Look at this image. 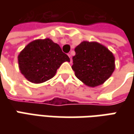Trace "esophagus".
Wrapping results in <instances>:
<instances>
[{
  "instance_id": "obj_1",
  "label": "esophagus",
  "mask_w": 134,
  "mask_h": 134,
  "mask_svg": "<svg viewBox=\"0 0 134 134\" xmlns=\"http://www.w3.org/2000/svg\"><path fill=\"white\" fill-rule=\"evenodd\" d=\"M68 56H69V57L70 58V61H71V63L72 62V57H71V54H68Z\"/></svg>"
}]
</instances>
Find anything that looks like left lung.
<instances>
[{"label":"left lung","mask_w":134,"mask_h":134,"mask_svg":"<svg viewBox=\"0 0 134 134\" xmlns=\"http://www.w3.org/2000/svg\"><path fill=\"white\" fill-rule=\"evenodd\" d=\"M71 66L75 76L84 84L95 87L103 84L115 69V57L105 46L83 41L75 49Z\"/></svg>","instance_id":"left-lung-1"}]
</instances>
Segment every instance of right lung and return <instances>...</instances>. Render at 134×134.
Instances as JSON below:
<instances>
[{
	"label": "right lung",
	"mask_w": 134,
	"mask_h": 134,
	"mask_svg": "<svg viewBox=\"0 0 134 134\" xmlns=\"http://www.w3.org/2000/svg\"><path fill=\"white\" fill-rule=\"evenodd\" d=\"M18 67L27 80L41 83L54 77L57 70L69 57L59 45L50 39H36L30 42L18 57Z\"/></svg>",
	"instance_id": "obj_1"
}]
</instances>
